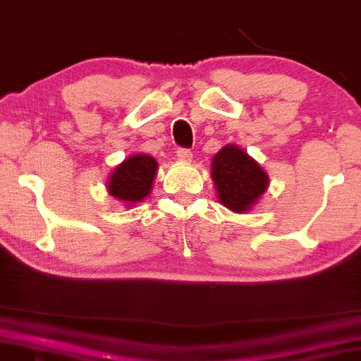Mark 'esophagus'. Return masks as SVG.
I'll use <instances>...</instances> for the list:
<instances>
[{
	"label": "esophagus",
	"instance_id": "1",
	"mask_svg": "<svg viewBox=\"0 0 361 361\" xmlns=\"http://www.w3.org/2000/svg\"><path fill=\"white\" fill-rule=\"evenodd\" d=\"M176 156H178V159H180V161L190 162V161H192L193 154H192V150H190V149H178Z\"/></svg>",
	"mask_w": 361,
	"mask_h": 361
}]
</instances>
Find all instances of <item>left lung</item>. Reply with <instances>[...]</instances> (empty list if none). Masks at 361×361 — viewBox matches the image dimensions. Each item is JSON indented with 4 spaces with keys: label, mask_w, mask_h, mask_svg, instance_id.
<instances>
[{
    "label": "left lung",
    "mask_w": 361,
    "mask_h": 361,
    "mask_svg": "<svg viewBox=\"0 0 361 361\" xmlns=\"http://www.w3.org/2000/svg\"><path fill=\"white\" fill-rule=\"evenodd\" d=\"M211 176L217 200L236 214L252 211L269 188V174L235 144L224 145L212 157Z\"/></svg>",
    "instance_id": "obj_1"
}]
</instances>
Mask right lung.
Here are the masks:
<instances>
[{
	"instance_id": "right-lung-1",
	"label": "right lung",
	"mask_w": 361,
	"mask_h": 361,
	"mask_svg": "<svg viewBox=\"0 0 361 361\" xmlns=\"http://www.w3.org/2000/svg\"><path fill=\"white\" fill-rule=\"evenodd\" d=\"M157 169H159V164L152 156L133 154L114 166L106 181V190L111 197L120 200L126 207H135L152 192Z\"/></svg>"
}]
</instances>
